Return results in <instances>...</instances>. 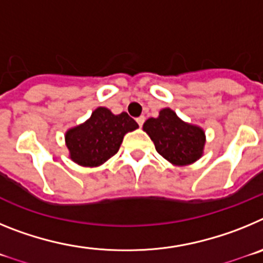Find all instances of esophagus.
Here are the masks:
<instances>
[{"instance_id":"esophagus-1","label":"esophagus","mask_w":263,"mask_h":263,"mask_svg":"<svg viewBox=\"0 0 263 263\" xmlns=\"http://www.w3.org/2000/svg\"><path fill=\"white\" fill-rule=\"evenodd\" d=\"M137 122H138L139 126H142L143 122H145V117H143V116H141V117H138V118H137Z\"/></svg>"}]
</instances>
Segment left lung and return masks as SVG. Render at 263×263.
<instances>
[{
  "mask_svg": "<svg viewBox=\"0 0 263 263\" xmlns=\"http://www.w3.org/2000/svg\"><path fill=\"white\" fill-rule=\"evenodd\" d=\"M142 129L154 142L158 154L173 166H188L203 157L204 129L179 118L173 109L159 110L158 117L146 120Z\"/></svg>",
  "mask_w": 263,
  "mask_h": 263,
  "instance_id": "8db88e82",
  "label": "left lung"
}]
</instances>
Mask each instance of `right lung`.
Masks as SVG:
<instances>
[{
    "instance_id": "obj_1",
    "label": "right lung",
    "mask_w": 263,
    "mask_h": 263,
    "mask_svg": "<svg viewBox=\"0 0 263 263\" xmlns=\"http://www.w3.org/2000/svg\"><path fill=\"white\" fill-rule=\"evenodd\" d=\"M138 129V124L126 111L113 115L110 109L99 106L83 124L64 134L69 159L83 167H99L118 152L125 134Z\"/></svg>"
}]
</instances>
